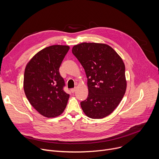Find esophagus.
<instances>
[{
	"instance_id": "1",
	"label": "esophagus",
	"mask_w": 159,
	"mask_h": 159,
	"mask_svg": "<svg viewBox=\"0 0 159 159\" xmlns=\"http://www.w3.org/2000/svg\"><path fill=\"white\" fill-rule=\"evenodd\" d=\"M70 90H71V93H74L75 91V88H71Z\"/></svg>"
}]
</instances>
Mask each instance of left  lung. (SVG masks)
<instances>
[{"mask_svg":"<svg viewBox=\"0 0 159 159\" xmlns=\"http://www.w3.org/2000/svg\"><path fill=\"white\" fill-rule=\"evenodd\" d=\"M72 53L84 68L88 79V97L80 102L91 119H102L118 106L126 92L125 65L115 50L105 44L83 43Z\"/></svg>","mask_w":159,"mask_h":159,"instance_id":"8db88e82","label":"left lung"}]
</instances>
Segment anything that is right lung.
<instances>
[{
	"instance_id": "1",
	"label": "right lung",
	"mask_w": 159,
	"mask_h": 159,
	"mask_svg": "<svg viewBox=\"0 0 159 159\" xmlns=\"http://www.w3.org/2000/svg\"><path fill=\"white\" fill-rule=\"evenodd\" d=\"M70 47L53 45L40 50L27 64L24 90L31 105L42 115L55 117L62 113L70 95L63 89L59 68Z\"/></svg>"
}]
</instances>
